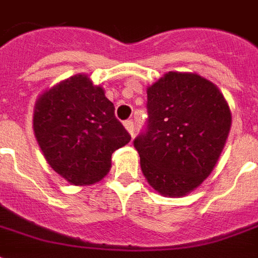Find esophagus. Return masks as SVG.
<instances>
[{
	"mask_svg": "<svg viewBox=\"0 0 258 258\" xmlns=\"http://www.w3.org/2000/svg\"><path fill=\"white\" fill-rule=\"evenodd\" d=\"M124 127H125V130L128 131L130 135L133 137L134 135V123H133V120H127V121H124Z\"/></svg>",
	"mask_w": 258,
	"mask_h": 258,
	"instance_id": "esophagus-1",
	"label": "esophagus"
}]
</instances>
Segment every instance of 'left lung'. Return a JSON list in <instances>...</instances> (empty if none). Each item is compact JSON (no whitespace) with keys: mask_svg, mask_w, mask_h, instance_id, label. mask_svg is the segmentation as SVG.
<instances>
[{"mask_svg":"<svg viewBox=\"0 0 258 258\" xmlns=\"http://www.w3.org/2000/svg\"><path fill=\"white\" fill-rule=\"evenodd\" d=\"M146 92L148 124L134 141L141 170L163 196H185L216 167L231 110L217 85L195 73L168 72Z\"/></svg>","mask_w":258,"mask_h":258,"instance_id":"left-lung-1","label":"left lung"}]
</instances>
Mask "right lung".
I'll return each mask as SVG.
<instances>
[{"label":"right lung","mask_w":258,"mask_h":258,"mask_svg":"<svg viewBox=\"0 0 258 258\" xmlns=\"http://www.w3.org/2000/svg\"><path fill=\"white\" fill-rule=\"evenodd\" d=\"M34 135L53 171L73 185H91L112 167V153L131 137L101 85L76 74L40 95Z\"/></svg>","instance_id":"obj_1"}]
</instances>
